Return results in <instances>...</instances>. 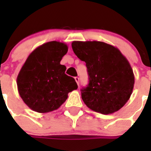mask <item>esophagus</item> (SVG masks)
Listing matches in <instances>:
<instances>
[{
    "instance_id": "34e87169",
    "label": "esophagus",
    "mask_w": 151,
    "mask_h": 151,
    "mask_svg": "<svg viewBox=\"0 0 151 151\" xmlns=\"http://www.w3.org/2000/svg\"><path fill=\"white\" fill-rule=\"evenodd\" d=\"M75 80H76L77 85H79V78H78V77H75Z\"/></svg>"
}]
</instances>
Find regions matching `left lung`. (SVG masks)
Listing matches in <instances>:
<instances>
[{
    "mask_svg": "<svg viewBox=\"0 0 151 151\" xmlns=\"http://www.w3.org/2000/svg\"><path fill=\"white\" fill-rule=\"evenodd\" d=\"M72 47L88 69L89 83L81 90L85 105L102 114L120 110L130 98L134 84L133 70L125 56L102 41H75Z\"/></svg>",
    "mask_w": 151,
    "mask_h": 151,
    "instance_id": "8db88e82",
    "label": "left lung"
}]
</instances>
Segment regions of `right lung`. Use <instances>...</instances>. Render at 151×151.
<instances>
[{"label": "right lung", "instance_id": "right-lung-1", "mask_svg": "<svg viewBox=\"0 0 151 151\" xmlns=\"http://www.w3.org/2000/svg\"><path fill=\"white\" fill-rule=\"evenodd\" d=\"M68 46L60 41H49L35 49L28 57L17 76L19 94L31 110L41 113L57 110L67 99L69 92L78 85L65 74L61 65Z\"/></svg>", "mask_w": 151, "mask_h": 151}]
</instances>
